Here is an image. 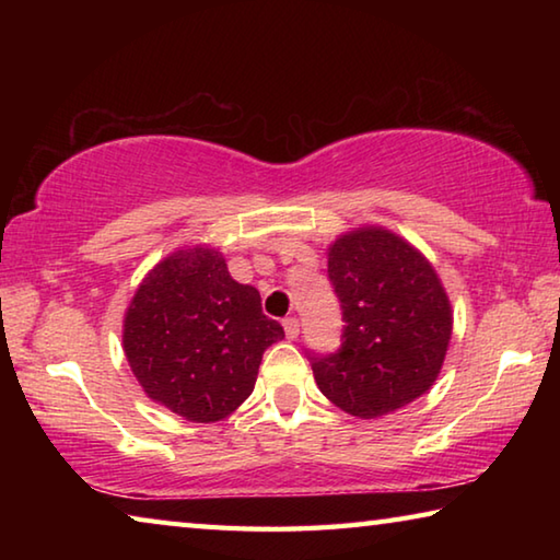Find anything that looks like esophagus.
<instances>
[{
  "label": "esophagus",
  "instance_id": "34e87169",
  "mask_svg": "<svg viewBox=\"0 0 560 560\" xmlns=\"http://www.w3.org/2000/svg\"><path fill=\"white\" fill-rule=\"evenodd\" d=\"M283 330H287V338H299V330H301V326H299V318L296 316H289V318H283Z\"/></svg>",
  "mask_w": 560,
  "mask_h": 560
}]
</instances>
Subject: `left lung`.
<instances>
[{
  "mask_svg": "<svg viewBox=\"0 0 560 560\" xmlns=\"http://www.w3.org/2000/svg\"><path fill=\"white\" fill-rule=\"evenodd\" d=\"M328 281L346 326L334 353L306 350L320 393L363 420L428 393L452 336L450 299L430 261L365 226L330 246Z\"/></svg>",
  "mask_w": 560,
  "mask_h": 560,
  "instance_id": "obj_1",
  "label": "left lung"
}]
</instances>
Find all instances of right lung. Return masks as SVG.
<instances>
[{
  "instance_id": "right-lung-1",
  "label": "right lung",
  "mask_w": 560,
  "mask_h": 560,
  "mask_svg": "<svg viewBox=\"0 0 560 560\" xmlns=\"http://www.w3.org/2000/svg\"><path fill=\"white\" fill-rule=\"evenodd\" d=\"M281 338L259 291L205 246L160 261L122 324V350L148 397L192 422L234 412L254 390L264 350Z\"/></svg>"
}]
</instances>
